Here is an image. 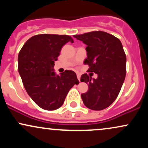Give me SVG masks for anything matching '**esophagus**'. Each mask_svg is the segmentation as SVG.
Masks as SVG:
<instances>
[{
    "instance_id": "esophagus-1",
    "label": "esophagus",
    "mask_w": 148,
    "mask_h": 148,
    "mask_svg": "<svg viewBox=\"0 0 148 148\" xmlns=\"http://www.w3.org/2000/svg\"><path fill=\"white\" fill-rule=\"evenodd\" d=\"M77 75V78H78V80L80 81V80H81V74H76Z\"/></svg>"
}]
</instances>
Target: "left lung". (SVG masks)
<instances>
[{
	"label": "left lung",
	"mask_w": 148,
	"mask_h": 148,
	"mask_svg": "<svg viewBox=\"0 0 148 148\" xmlns=\"http://www.w3.org/2000/svg\"><path fill=\"white\" fill-rule=\"evenodd\" d=\"M74 37L87 45V58L84 64L88 71L97 74L92 79L87 74L81 76V82L88 85L87 92L81 94L87 108L101 111L111 104L118 97L126 76V55L119 39L106 32L94 31Z\"/></svg>",
	"instance_id": "obj_1"
}]
</instances>
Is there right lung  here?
Segmentation results:
<instances>
[{"mask_svg":"<svg viewBox=\"0 0 148 148\" xmlns=\"http://www.w3.org/2000/svg\"><path fill=\"white\" fill-rule=\"evenodd\" d=\"M73 39L69 35L41 34L30 37L20 51L18 70L28 95L45 110L53 111L63 104L74 85L79 84L76 73L54 72V62L61 49Z\"/></svg>","mask_w":148,"mask_h":148,"instance_id":"add662e5","label":"right lung"}]
</instances>
